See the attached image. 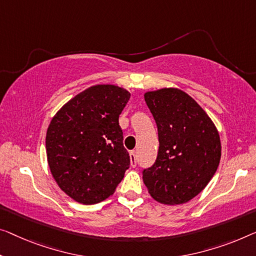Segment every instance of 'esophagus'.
Segmentation results:
<instances>
[{
    "instance_id": "esophagus-1",
    "label": "esophagus",
    "mask_w": 256,
    "mask_h": 256,
    "mask_svg": "<svg viewBox=\"0 0 256 256\" xmlns=\"http://www.w3.org/2000/svg\"><path fill=\"white\" fill-rule=\"evenodd\" d=\"M130 158H131V166H136V155L134 150H132L131 152H130Z\"/></svg>"
}]
</instances>
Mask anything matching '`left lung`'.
Wrapping results in <instances>:
<instances>
[{
	"instance_id": "8db88e82",
	"label": "left lung",
	"mask_w": 256,
	"mask_h": 256,
	"mask_svg": "<svg viewBox=\"0 0 256 256\" xmlns=\"http://www.w3.org/2000/svg\"><path fill=\"white\" fill-rule=\"evenodd\" d=\"M158 125V152L142 171L150 196L164 204L196 196L215 174L220 160L218 131L196 101L178 88L144 93Z\"/></svg>"
}]
</instances>
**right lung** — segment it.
Instances as JSON below:
<instances>
[{"label":"right lung","instance_id":"add662e5","mask_svg":"<svg viewBox=\"0 0 256 256\" xmlns=\"http://www.w3.org/2000/svg\"><path fill=\"white\" fill-rule=\"evenodd\" d=\"M130 96L115 85L92 86L66 102L49 124V169L60 188L79 204L106 200L128 169L118 118Z\"/></svg>","mask_w":256,"mask_h":256}]
</instances>
